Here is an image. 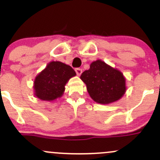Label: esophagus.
Masks as SVG:
<instances>
[{"label":"esophagus","mask_w":160,"mask_h":160,"mask_svg":"<svg viewBox=\"0 0 160 160\" xmlns=\"http://www.w3.org/2000/svg\"><path fill=\"white\" fill-rule=\"evenodd\" d=\"M75 71H76V73H77V74L78 75V76H80V74H82V69L81 68H76L75 69Z\"/></svg>","instance_id":"34e87169"}]
</instances>
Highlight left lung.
Returning a JSON list of instances; mask_svg holds the SVG:
<instances>
[{"mask_svg":"<svg viewBox=\"0 0 160 160\" xmlns=\"http://www.w3.org/2000/svg\"><path fill=\"white\" fill-rule=\"evenodd\" d=\"M88 92L95 102L110 104L118 101L126 90V79L119 70L102 60L92 62L90 68L82 73Z\"/></svg>","mask_w":160,"mask_h":160,"instance_id":"8db88e82","label":"left lung"}]
</instances>
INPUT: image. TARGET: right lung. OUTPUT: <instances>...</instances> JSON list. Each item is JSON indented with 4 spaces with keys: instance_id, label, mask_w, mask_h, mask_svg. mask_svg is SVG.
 I'll return each instance as SVG.
<instances>
[{
    "instance_id": "1",
    "label": "right lung",
    "mask_w": 160,
    "mask_h": 160,
    "mask_svg": "<svg viewBox=\"0 0 160 160\" xmlns=\"http://www.w3.org/2000/svg\"><path fill=\"white\" fill-rule=\"evenodd\" d=\"M76 72L71 66L61 62H51L35 78L34 95L43 101H53L60 98L65 86Z\"/></svg>"
}]
</instances>
